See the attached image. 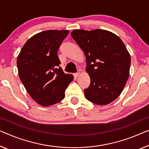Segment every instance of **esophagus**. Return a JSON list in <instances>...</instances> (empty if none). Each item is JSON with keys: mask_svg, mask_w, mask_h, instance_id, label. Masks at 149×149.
<instances>
[{"mask_svg": "<svg viewBox=\"0 0 149 149\" xmlns=\"http://www.w3.org/2000/svg\"><path fill=\"white\" fill-rule=\"evenodd\" d=\"M80 75H81V73H80L79 72H78L77 73H75V74H74V77H79Z\"/></svg>", "mask_w": 149, "mask_h": 149, "instance_id": "34e87169", "label": "esophagus"}]
</instances>
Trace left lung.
Returning <instances> with one entry per match:
<instances>
[{"instance_id": "8db88e82", "label": "left lung", "mask_w": 149, "mask_h": 149, "mask_svg": "<svg viewBox=\"0 0 149 149\" xmlns=\"http://www.w3.org/2000/svg\"><path fill=\"white\" fill-rule=\"evenodd\" d=\"M71 36L86 56L91 78L84 95L89 101L106 105L120 95L129 77L130 56L120 38L111 32L74 30Z\"/></svg>"}]
</instances>
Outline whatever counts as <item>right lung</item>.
<instances>
[{
    "label": "right lung",
    "instance_id": "add662e5",
    "mask_svg": "<svg viewBox=\"0 0 149 149\" xmlns=\"http://www.w3.org/2000/svg\"><path fill=\"white\" fill-rule=\"evenodd\" d=\"M69 33L67 30H49L37 33L24 45L17 65L20 81L29 95L38 104L49 107L61 102L72 81L59 66L57 52Z\"/></svg>",
    "mask_w": 149,
    "mask_h": 149
}]
</instances>
